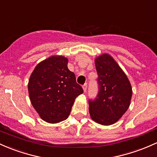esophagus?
Masks as SVG:
<instances>
[{
    "label": "esophagus",
    "instance_id": "obj_1",
    "mask_svg": "<svg viewBox=\"0 0 157 157\" xmlns=\"http://www.w3.org/2000/svg\"><path fill=\"white\" fill-rule=\"evenodd\" d=\"M82 89H83V92H86V89H87V83H85L83 86H82Z\"/></svg>",
    "mask_w": 157,
    "mask_h": 157
}]
</instances>
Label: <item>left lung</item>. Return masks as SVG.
<instances>
[{
	"instance_id": "obj_1",
	"label": "left lung",
	"mask_w": 157,
	"mask_h": 157,
	"mask_svg": "<svg viewBox=\"0 0 157 157\" xmlns=\"http://www.w3.org/2000/svg\"><path fill=\"white\" fill-rule=\"evenodd\" d=\"M99 84L98 96L89 101V114L96 123L109 126L116 123L130 106L132 90L130 80L109 53L94 59Z\"/></svg>"
}]
</instances>
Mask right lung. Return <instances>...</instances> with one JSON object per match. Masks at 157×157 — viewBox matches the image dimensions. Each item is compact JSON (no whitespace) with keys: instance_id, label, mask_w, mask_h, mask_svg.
I'll use <instances>...</instances> for the list:
<instances>
[{"instance_id":"right-lung-1","label":"right lung","mask_w":157,"mask_h":157,"mask_svg":"<svg viewBox=\"0 0 157 157\" xmlns=\"http://www.w3.org/2000/svg\"><path fill=\"white\" fill-rule=\"evenodd\" d=\"M68 58L54 55L34 68L28 82L30 102L40 118L56 124L68 118L75 98L83 92L68 68Z\"/></svg>"}]
</instances>
